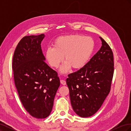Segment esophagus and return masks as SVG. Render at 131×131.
<instances>
[{
  "mask_svg": "<svg viewBox=\"0 0 131 131\" xmlns=\"http://www.w3.org/2000/svg\"><path fill=\"white\" fill-rule=\"evenodd\" d=\"M60 82H61V84L62 85H66V81H64V80H61Z\"/></svg>",
  "mask_w": 131,
  "mask_h": 131,
  "instance_id": "obj_1",
  "label": "esophagus"
}]
</instances>
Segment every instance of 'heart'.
<instances>
[{
	"label": "heart",
	"mask_w": 131,
	"mask_h": 131,
	"mask_svg": "<svg viewBox=\"0 0 131 131\" xmlns=\"http://www.w3.org/2000/svg\"><path fill=\"white\" fill-rule=\"evenodd\" d=\"M94 49V41L92 38L80 35H70L57 38L53 47L45 51V58L49 64L57 68L63 61L66 62L61 68V72L66 73L70 67L79 69L89 61Z\"/></svg>",
	"instance_id": "1"
}]
</instances>
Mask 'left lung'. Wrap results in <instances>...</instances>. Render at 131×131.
<instances>
[{
	"label": "left lung",
	"mask_w": 131,
	"mask_h": 131,
	"mask_svg": "<svg viewBox=\"0 0 131 131\" xmlns=\"http://www.w3.org/2000/svg\"><path fill=\"white\" fill-rule=\"evenodd\" d=\"M100 50L78 71L69 74L66 82L74 112L82 117L91 116L109 93L114 74V56L109 45L101 37Z\"/></svg>",
	"instance_id": "obj_1"
}]
</instances>
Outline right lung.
Returning <instances> with one entry per match:
<instances>
[{
  "label": "right lung",
  "mask_w": 131,
  "mask_h": 131,
  "mask_svg": "<svg viewBox=\"0 0 131 131\" xmlns=\"http://www.w3.org/2000/svg\"><path fill=\"white\" fill-rule=\"evenodd\" d=\"M45 35H30L19 41L13 64L16 88L22 105L31 116L44 118L50 114L60 81L46 62L41 47Z\"/></svg>",
  "instance_id": "right-lung-1"
}]
</instances>
